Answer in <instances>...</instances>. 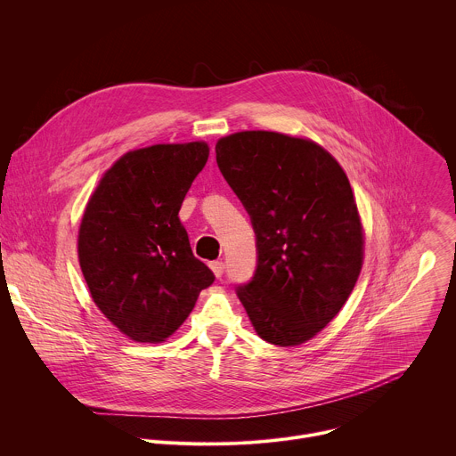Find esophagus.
<instances>
[{
  "instance_id": "1",
  "label": "esophagus",
  "mask_w": 456,
  "mask_h": 456,
  "mask_svg": "<svg viewBox=\"0 0 456 456\" xmlns=\"http://www.w3.org/2000/svg\"><path fill=\"white\" fill-rule=\"evenodd\" d=\"M209 267H211V271H213V274H215L216 278H222L224 269H225V265H224L222 262H213Z\"/></svg>"
}]
</instances>
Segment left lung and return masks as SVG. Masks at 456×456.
Returning <instances> with one entry per match:
<instances>
[{
  "instance_id": "8db88e82",
  "label": "left lung",
  "mask_w": 456,
  "mask_h": 456,
  "mask_svg": "<svg viewBox=\"0 0 456 456\" xmlns=\"http://www.w3.org/2000/svg\"><path fill=\"white\" fill-rule=\"evenodd\" d=\"M216 162L256 232V274L238 297L264 341L303 345L339 314L362 269L350 180L317 142L264 129L218 139Z\"/></svg>"
}]
</instances>
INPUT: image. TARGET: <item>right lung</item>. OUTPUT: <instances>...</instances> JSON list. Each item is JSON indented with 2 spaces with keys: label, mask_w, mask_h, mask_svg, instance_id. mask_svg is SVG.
<instances>
[{
  "label": "right lung",
  "mask_w": 456,
  "mask_h": 456,
  "mask_svg": "<svg viewBox=\"0 0 456 456\" xmlns=\"http://www.w3.org/2000/svg\"><path fill=\"white\" fill-rule=\"evenodd\" d=\"M208 159L204 141L132 150L88 199L77 234L81 273L97 308L132 341H166L215 281L178 220Z\"/></svg>",
  "instance_id": "obj_1"
}]
</instances>
